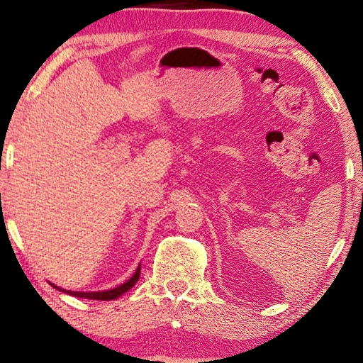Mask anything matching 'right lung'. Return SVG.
Listing matches in <instances>:
<instances>
[{
  "label": "right lung",
  "mask_w": 363,
  "mask_h": 363,
  "mask_svg": "<svg viewBox=\"0 0 363 363\" xmlns=\"http://www.w3.org/2000/svg\"><path fill=\"white\" fill-rule=\"evenodd\" d=\"M138 277H140V265L135 269L134 276L128 279L125 284L118 285V287H115L112 290H106V291H72V290H62L56 287V285H52L54 289H57L64 293H68V295L72 296H78V298H86V299H98V301H111V299H117L118 296H121L123 293H126L130 287H134L135 282L138 281Z\"/></svg>",
  "instance_id": "right-lung-1"
}]
</instances>
